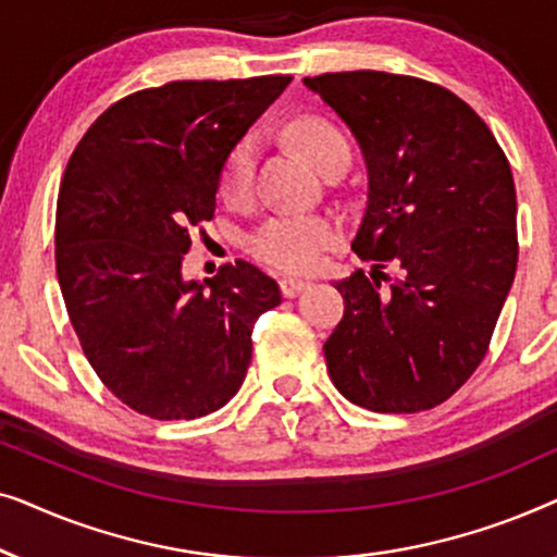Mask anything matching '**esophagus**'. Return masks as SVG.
Segmentation results:
<instances>
[{
	"label": "esophagus",
	"instance_id": "esophagus-1",
	"mask_svg": "<svg viewBox=\"0 0 557 557\" xmlns=\"http://www.w3.org/2000/svg\"><path fill=\"white\" fill-rule=\"evenodd\" d=\"M278 286H281V294L286 296V299H294L296 294H301L304 288L309 286V281H301V278H292V276H284L278 281Z\"/></svg>",
	"mask_w": 557,
	"mask_h": 557
}]
</instances>
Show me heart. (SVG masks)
<instances>
[{
	"label": "heart",
	"mask_w": 557,
	"mask_h": 557,
	"mask_svg": "<svg viewBox=\"0 0 557 557\" xmlns=\"http://www.w3.org/2000/svg\"><path fill=\"white\" fill-rule=\"evenodd\" d=\"M292 139L319 170L349 159L347 136L324 119H299L292 124ZM256 136H243L227 151L220 166L218 193L227 205H246L253 195L256 180ZM339 243V225L317 212H284L273 215L248 235V250L271 269L288 273H309L322 265L326 250Z\"/></svg>",
	"instance_id": "b5f03b06"
}]
</instances>
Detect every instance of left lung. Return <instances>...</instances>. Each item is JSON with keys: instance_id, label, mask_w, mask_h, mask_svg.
Wrapping results in <instances>:
<instances>
[{"instance_id": "1", "label": "left lung", "mask_w": 557, "mask_h": 557, "mask_svg": "<svg viewBox=\"0 0 557 557\" xmlns=\"http://www.w3.org/2000/svg\"><path fill=\"white\" fill-rule=\"evenodd\" d=\"M349 126L368 164L352 250L372 261L334 288L345 317L324 342L337 391L375 413L451 398L490 349L517 271V197L482 116L436 83L383 71L304 78ZM393 260L401 276L382 273Z\"/></svg>"}]
</instances>
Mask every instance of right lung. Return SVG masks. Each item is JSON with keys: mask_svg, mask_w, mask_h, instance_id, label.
<instances>
[{"mask_svg": "<svg viewBox=\"0 0 557 557\" xmlns=\"http://www.w3.org/2000/svg\"><path fill=\"white\" fill-rule=\"evenodd\" d=\"M292 75L172 81L121 98L60 182L55 269L83 355L136 413L193 421L246 380L256 319L278 284L248 261L182 278L189 233L215 215L227 151Z\"/></svg>", "mask_w": 557, "mask_h": 557, "instance_id": "1", "label": "right lung"}]
</instances>
